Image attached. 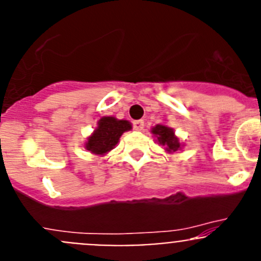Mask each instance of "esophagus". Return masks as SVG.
<instances>
[{
    "instance_id": "obj_1",
    "label": "esophagus",
    "mask_w": 261,
    "mask_h": 261,
    "mask_svg": "<svg viewBox=\"0 0 261 261\" xmlns=\"http://www.w3.org/2000/svg\"><path fill=\"white\" fill-rule=\"evenodd\" d=\"M133 125H134V128H135V130L140 131V130H143V128H144V121L143 120H136V121H134Z\"/></svg>"
}]
</instances>
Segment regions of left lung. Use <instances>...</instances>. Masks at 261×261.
I'll use <instances>...</instances> for the list:
<instances>
[{"instance_id":"1","label":"left lung","mask_w":261,"mask_h":261,"mask_svg":"<svg viewBox=\"0 0 261 261\" xmlns=\"http://www.w3.org/2000/svg\"><path fill=\"white\" fill-rule=\"evenodd\" d=\"M151 134L154 135L155 141L159 145L164 146V150L169 154L177 152L184 146V144L180 143L179 138L175 135L174 128L169 127L164 123H159V125H155L154 127H151Z\"/></svg>"}]
</instances>
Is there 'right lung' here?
<instances>
[{
  "mask_svg": "<svg viewBox=\"0 0 261 261\" xmlns=\"http://www.w3.org/2000/svg\"><path fill=\"white\" fill-rule=\"evenodd\" d=\"M133 128L130 121L118 120L114 116H103L97 122V127L87 138L84 149L91 154L105 156L115 149L123 133Z\"/></svg>",
  "mask_w": 261,
  "mask_h": 261,
  "instance_id": "1",
  "label": "right lung"
}]
</instances>
